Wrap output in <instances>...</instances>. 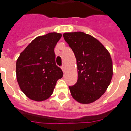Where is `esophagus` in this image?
Instances as JSON below:
<instances>
[{"label":"esophagus","instance_id":"esophagus-1","mask_svg":"<svg viewBox=\"0 0 131 131\" xmlns=\"http://www.w3.org/2000/svg\"><path fill=\"white\" fill-rule=\"evenodd\" d=\"M61 69H62V71L64 72V70H65V66H64V64H62V65L61 66Z\"/></svg>","mask_w":131,"mask_h":131}]
</instances>
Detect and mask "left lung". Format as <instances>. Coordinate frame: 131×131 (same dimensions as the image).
Wrapping results in <instances>:
<instances>
[{
  "instance_id": "1",
  "label": "left lung",
  "mask_w": 131,
  "mask_h": 131,
  "mask_svg": "<svg viewBox=\"0 0 131 131\" xmlns=\"http://www.w3.org/2000/svg\"><path fill=\"white\" fill-rule=\"evenodd\" d=\"M63 37L77 60V83L69 86L71 95L81 104H90L105 93L112 77L108 51L93 36L83 32L64 33Z\"/></svg>"
}]
</instances>
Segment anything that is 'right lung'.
I'll return each instance as SVG.
<instances>
[{"label": "right lung", "mask_w": 131, "mask_h": 131, "mask_svg": "<svg viewBox=\"0 0 131 131\" xmlns=\"http://www.w3.org/2000/svg\"><path fill=\"white\" fill-rule=\"evenodd\" d=\"M62 37L49 33L35 38L20 54L16 63L17 79L21 91L31 100L42 101L52 94L63 73L55 62L54 48Z\"/></svg>", "instance_id": "obj_1"}]
</instances>
